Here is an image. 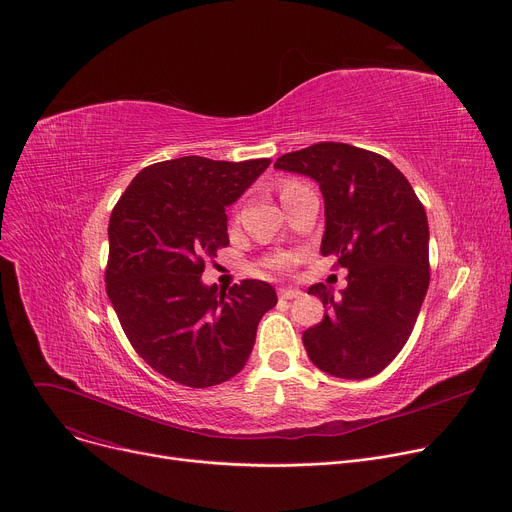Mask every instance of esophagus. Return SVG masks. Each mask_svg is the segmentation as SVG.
I'll return each instance as SVG.
<instances>
[{
    "mask_svg": "<svg viewBox=\"0 0 512 512\" xmlns=\"http://www.w3.org/2000/svg\"><path fill=\"white\" fill-rule=\"evenodd\" d=\"M278 294H280V298H284V300H292V298L302 296V292H300L298 288H280Z\"/></svg>",
    "mask_w": 512,
    "mask_h": 512,
    "instance_id": "esophagus-1",
    "label": "esophagus"
}]
</instances>
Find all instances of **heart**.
Listing matches in <instances>:
<instances>
[{
  "instance_id": "obj_1",
  "label": "heart",
  "mask_w": 512,
  "mask_h": 512,
  "mask_svg": "<svg viewBox=\"0 0 512 512\" xmlns=\"http://www.w3.org/2000/svg\"><path fill=\"white\" fill-rule=\"evenodd\" d=\"M294 187H298V183H294V181L284 183V187H282L280 193H286V191H290V189H294ZM288 265H290V259H288V257H276V259H269V261H267V267H269V269H286Z\"/></svg>"
}]
</instances>
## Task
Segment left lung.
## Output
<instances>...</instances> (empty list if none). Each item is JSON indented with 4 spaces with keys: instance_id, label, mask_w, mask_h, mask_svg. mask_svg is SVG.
Masks as SVG:
<instances>
[{
    "instance_id": "1",
    "label": "left lung",
    "mask_w": 512,
    "mask_h": 512,
    "mask_svg": "<svg viewBox=\"0 0 512 512\" xmlns=\"http://www.w3.org/2000/svg\"><path fill=\"white\" fill-rule=\"evenodd\" d=\"M276 168L311 177L325 199L321 255L348 269L319 325L302 333L311 362L337 379H368L401 352L430 284L428 218L410 181L381 154L321 142L284 154Z\"/></svg>"
}]
</instances>
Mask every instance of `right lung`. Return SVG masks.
<instances>
[{
    "instance_id": "add662e5",
    "label": "right lung",
    "mask_w": 512,
    "mask_h": 512,
    "mask_svg": "<svg viewBox=\"0 0 512 512\" xmlns=\"http://www.w3.org/2000/svg\"><path fill=\"white\" fill-rule=\"evenodd\" d=\"M269 162H156L111 214L107 294L135 352L179 385L203 389L241 372L261 317L278 302L261 280L228 292L201 282L206 259L228 245L226 208Z\"/></svg>"
}]
</instances>
